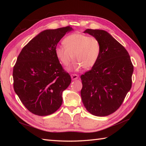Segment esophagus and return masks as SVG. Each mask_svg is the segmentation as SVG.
I'll return each mask as SVG.
<instances>
[{"label": "esophagus", "mask_w": 146, "mask_h": 146, "mask_svg": "<svg viewBox=\"0 0 146 146\" xmlns=\"http://www.w3.org/2000/svg\"><path fill=\"white\" fill-rule=\"evenodd\" d=\"M78 75H76V74H71V79H72L73 80H76L77 78H78Z\"/></svg>", "instance_id": "1"}]
</instances>
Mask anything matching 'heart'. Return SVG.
<instances>
[{
    "mask_svg": "<svg viewBox=\"0 0 146 146\" xmlns=\"http://www.w3.org/2000/svg\"><path fill=\"white\" fill-rule=\"evenodd\" d=\"M63 46L55 48V54L59 61L68 66L71 61H75L70 70L90 69L97 63L101 52V44L94 37L80 33L72 34L63 40Z\"/></svg>",
    "mask_w": 146,
    "mask_h": 146,
    "instance_id": "heart-1",
    "label": "heart"
}]
</instances>
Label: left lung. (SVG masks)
Returning <instances> with one entry per match:
<instances>
[{
    "label": "left lung",
    "mask_w": 146,
    "mask_h": 146,
    "mask_svg": "<svg viewBox=\"0 0 146 146\" xmlns=\"http://www.w3.org/2000/svg\"><path fill=\"white\" fill-rule=\"evenodd\" d=\"M84 33L98 39L101 52L92 69L80 76L82 100L92 115L107 116L120 107L131 90L134 66L127 51L109 33L91 29Z\"/></svg>",
    "instance_id": "obj_1"
}]
</instances>
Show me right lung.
<instances>
[{
  "mask_svg": "<svg viewBox=\"0 0 146 146\" xmlns=\"http://www.w3.org/2000/svg\"><path fill=\"white\" fill-rule=\"evenodd\" d=\"M70 26L43 31L27 43L13 68L14 89L23 104L39 116L53 113L71 82L56 56L55 48Z\"/></svg>",
  "mask_w": 146,
  "mask_h": 146,
  "instance_id": "add662e5",
  "label": "right lung"
}]
</instances>
